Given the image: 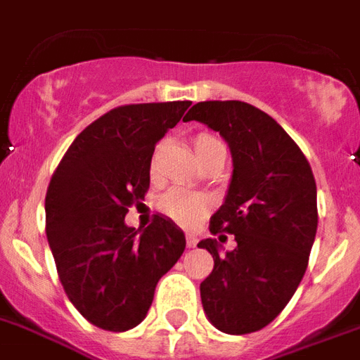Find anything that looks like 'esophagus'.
<instances>
[{"mask_svg":"<svg viewBox=\"0 0 360 360\" xmlns=\"http://www.w3.org/2000/svg\"><path fill=\"white\" fill-rule=\"evenodd\" d=\"M186 245H188V248H193L197 245V237L195 235L188 233L186 235Z\"/></svg>","mask_w":360,"mask_h":360,"instance_id":"obj_1","label":"esophagus"}]
</instances>
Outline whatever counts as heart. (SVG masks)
Instances as JSON below:
<instances>
[{"instance_id": "1", "label": "heart", "mask_w": 360, "mask_h": 360, "mask_svg": "<svg viewBox=\"0 0 360 360\" xmlns=\"http://www.w3.org/2000/svg\"><path fill=\"white\" fill-rule=\"evenodd\" d=\"M163 148L165 142H159L151 151L148 169H150V178L153 182L161 178V153H163ZM193 151H195L197 159H199L201 165L214 158V155H220V153L226 155L224 144L216 139L214 134H209V132H199V134L193 136ZM210 209H212V201L207 195L178 190V188L167 191L159 201V210L167 218L176 221L178 226H184V228L195 226L197 221L209 214Z\"/></svg>"}]
</instances>
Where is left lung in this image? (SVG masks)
<instances>
[{
    "label": "left lung",
    "mask_w": 360,
    "mask_h": 360,
    "mask_svg": "<svg viewBox=\"0 0 360 360\" xmlns=\"http://www.w3.org/2000/svg\"><path fill=\"white\" fill-rule=\"evenodd\" d=\"M218 131L233 158L228 195L210 218V233L235 235L226 256L216 239L199 247L212 254L214 269L201 283L207 317L226 334L262 330L296 292L317 233V186L307 159L285 129L252 104L209 100L184 121Z\"/></svg>",
    "instance_id": "left-lung-1"
}]
</instances>
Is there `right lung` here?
<instances>
[{
	"label": "right lung",
	"instance_id": "1",
	"mask_svg": "<svg viewBox=\"0 0 360 360\" xmlns=\"http://www.w3.org/2000/svg\"><path fill=\"white\" fill-rule=\"evenodd\" d=\"M190 100L127 104L77 134L45 195V231L64 292L89 323L125 332L142 323L159 279L186 248L182 229L163 216L136 231L131 205L150 190L151 151Z\"/></svg>",
	"mask_w": 360,
	"mask_h": 360
}]
</instances>
